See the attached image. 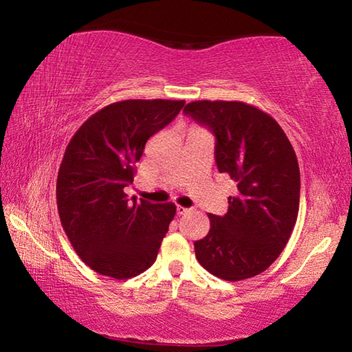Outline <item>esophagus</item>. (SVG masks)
Listing matches in <instances>:
<instances>
[{"label":"esophagus","instance_id":"34e87169","mask_svg":"<svg viewBox=\"0 0 352 352\" xmlns=\"http://www.w3.org/2000/svg\"><path fill=\"white\" fill-rule=\"evenodd\" d=\"M188 211H189L188 208H184V206L177 205V214H178V216H183V214H186Z\"/></svg>","mask_w":352,"mask_h":352}]
</instances>
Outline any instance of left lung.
<instances>
[{
	"label": "left lung",
	"instance_id": "8db88e82",
	"mask_svg": "<svg viewBox=\"0 0 352 352\" xmlns=\"http://www.w3.org/2000/svg\"><path fill=\"white\" fill-rule=\"evenodd\" d=\"M184 113L216 135L220 174L237 183L225 216L194 242L195 258L211 275L241 281L276 261L300 208V168L294 147L269 113L239 100H194Z\"/></svg>",
	"mask_w": 352,
	"mask_h": 352
}]
</instances>
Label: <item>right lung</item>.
Listing matches in <instances>:
<instances>
[{
	"mask_svg": "<svg viewBox=\"0 0 352 352\" xmlns=\"http://www.w3.org/2000/svg\"><path fill=\"white\" fill-rule=\"evenodd\" d=\"M184 100L129 99L94 113L71 138L57 175V210L71 245L91 270L115 279L146 272L175 216L174 204L130 201L146 142Z\"/></svg>",
	"mask_w": 352,
	"mask_h": 352,
	"instance_id": "right-lung-1",
	"label": "right lung"
}]
</instances>
